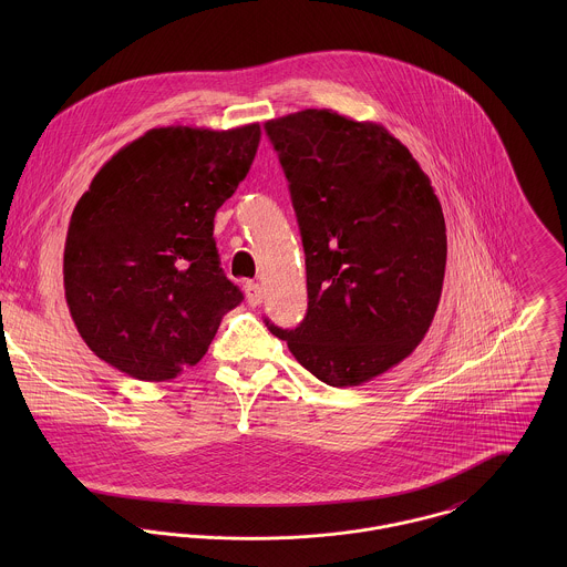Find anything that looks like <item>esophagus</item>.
<instances>
[{
	"mask_svg": "<svg viewBox=\"0 0 567 567\" xmlns=\"http://www.w3.org/2000/svg\"><path fill=\"white\" fill-rule=\"evenodd\" d=\"M244 292H246V301H248V306H252V308L261 306V301H264V292H261V286H259V284L248 281V284L244 286Z\"/></svg>",
	"mask_w": 567,
	"mask_h": 567,
	"instance_id": "1",
	"label": "esophagus"
}]
</instances>
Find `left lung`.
Instances as JSON below:
<instances>
[{
  "label": "left lung",
  "mask_w": 567,
  "mask_h": 567,
  "mask_svg": "<svg viewBox=\"0 0 567 567\" xmlns=\"http://www.w3.org/2000/svg\"><path fill=\"white\" fill-rule=\"evenodd\" d=\"M306 250L308 315L268 329L321 382L360 386L408 358L434 319L447 259L427 174L382 124L306 109L264 124Z\"/></svg>",
  "instance_id": "8db88e82"
}]
</instances>
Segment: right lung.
Wrapping results in <instances>:
<instances>
[{"label": "right lung", "instance_id": "right-lung-1", "mask_svg": "<svg viewBox=\"0 0 567 567\" xmlns=\"http://www.w3.org/2000/svg\"><path fill=\"white\" fill-rule=\"evenodd\" d=\"M259 124L162 126L93 176L70 220L63 281L86 347L117 371L174 380L243 301L218 259L214 218L259 146Z\"/></svg>", "mask_w": 567, "mask_h": 567}]
</instances>
